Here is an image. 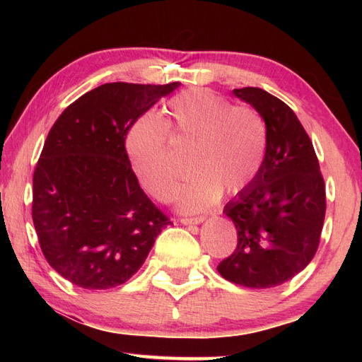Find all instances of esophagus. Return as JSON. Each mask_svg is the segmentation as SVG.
<instances>
[{
	"label": "esophagus",
	"mask_w": 362,
	"mask_h": 362,
	"mask_svg": "<svg viewBox=\"0 0 362 362\" xmlns=\"http://www.w3.org/2000/svg\"><path fill=\"white\" fill-rule=\"evenodd\" d=\"M204 219H205V216H194V218H180V222L182 224H185V226H196V224H201V222H204Z\"/></svg>",
	"instance_id": "34e87169"
}]
</instances>
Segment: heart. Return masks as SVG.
Returning a JSON list of instances; mask_svg holds the SVG:
<instances>
[{
	"label": "heart",
	"instance_id": "heart-1",
	"mask_svg": "<svg viewBox=\"0 0 362 362\" xmlns=\"http://www.w3.org/2000/svg\"><path fill=\"white\" fill-rule=\"evenodd\" d=\"M168 119L144 113L130 126L126 151L140 185L158 201H173L183 166L175 160L174 140L193 148V179L182 191L180 205L202 210L221 193L238 196L249 189L264 166L269 134L263 117L252 107L233 105L210 88H189L166 104Z\"/></svg>",
	"mask_w": 362,
	"mask_h": 362
}]
</instances>
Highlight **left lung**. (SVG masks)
<instances>
[{"label": "left lung", "instance_id": "left-lung-1", "mask_svg": "<svg viewBox=\"0 0 362 362\" xmlns=\"http://www.w3.org/2000/svg\"><path fill=\"white\" fill-rule=\"evenodd\" d=\"M233 93L263 117L269 143L255 183L224 206L238 245L218 272L244 288H274L316 255L327 210L325 182L310 136L289 105L258 87Z\"/></svg>", "mask_w": 362, "mask_h": 362}]
</instances>
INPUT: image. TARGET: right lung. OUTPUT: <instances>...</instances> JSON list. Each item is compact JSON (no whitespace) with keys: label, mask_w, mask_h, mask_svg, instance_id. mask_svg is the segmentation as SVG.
<instances>
[{"label":"right lung","mask_w":362,"mask_h":362,"mask_svg":"<svg viewBox=\"0 0 362 362\" xmlns=\"http://www.w3.org/2000/svg\"><path fill=\"white\" fill-rule=\"evenodd\" d=\"M179 82H112L76 99L54 122L33 177V221L54 271L83 289L126 283L173 224L138 183L130 126Z\"/></svg>","instance_id":"right-lung-1"}]
</instances>
